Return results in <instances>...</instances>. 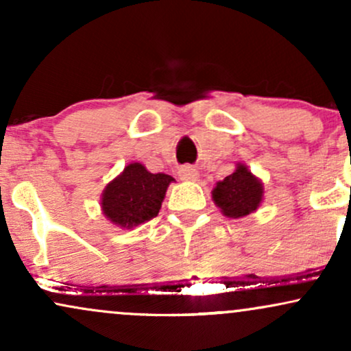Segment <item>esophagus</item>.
<instances>
[{"instance_id": "esophagus-1", "label": "esophagus", "mask_w": 351, "mask_h": 351, "mask_svg": "<svg viewBox=\"0 0 351 351\" xmlns=\"http://www.w3.org/2000/svg\"><path fill=\"white\" fill-rule=\"evenodd\" d=\"M179 177L182 180H197L198 179V171L192 166H184L179 169Z\"/></svg>"}]
</instances>
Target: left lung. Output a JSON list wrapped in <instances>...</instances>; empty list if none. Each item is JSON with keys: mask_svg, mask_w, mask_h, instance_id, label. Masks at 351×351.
Returning <instances> with one entry per match:
<instances>
[{"mask_svg": "<svg viewBox=\"0 0 351 351\" xmlns=\"http://www.w3.org/2000/svg\"><path fill=\"white\" fill-rule=\"evenodd\" d=\"M215 205L228 218H244L261 206L263 184L244 164H237L236 171L216 182L211 192Z\"/></svg>", "mask_w": 351, "mask_h": 351, "instance_id": "left-lung-1", "label": "left lung"}]
</instances>
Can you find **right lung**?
Listing matches in <instances>:
<instances>
[{"label":"right lung","mask_w":351,"mask_h":351,"mask_svg":"<svg viewBox=\"0 0 351 351\" xmlns=\"http://www.w3.org/2000/svg\"><path fill=\"white\" fill-rule=\"evenodd\" d=\"M172 180L171 176L162 172L151 174L140 162L128 164L122 174L104 189L102 213L110 223L127 229L149 221L161 210Z\"/></svg>","instance_id":"1"}]
</instances>
